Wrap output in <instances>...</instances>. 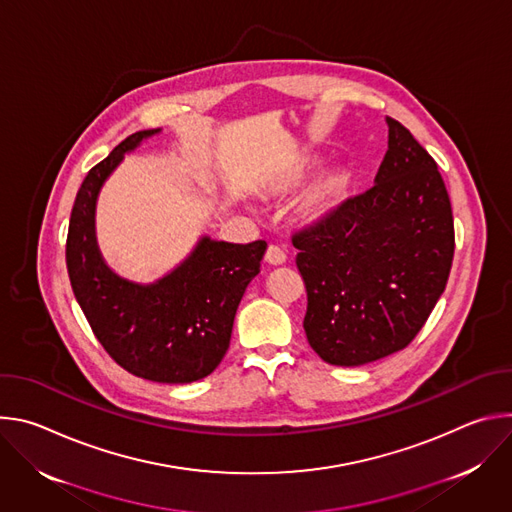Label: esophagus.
I'll list each match as a JSON object with an SVG mask.
<instances>
[{
	"mask_svg": "<svg viewBox=\"0 0 512 512\" xmlns=\"http://www.w3.org/2000/svg\"><path fill=\"white\" fill-rule=\"evenodd\" d=\"M285 253L277 247V245H269L267 247V251H265V263H269V265H283L285 263Z\"/></svg>",
	"mask_w": 512,
	"mask_h": 512,
	"instance_id": "obj_1",
	"label": "esophagus"
}]
</instances>
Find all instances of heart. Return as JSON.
Instances as JSON below:
<instances>
[{
  "instance_id": "b5f03b06",
  "label": "heart",
  "mask_w": 512,
  "mask_h": 512,
  "mask_svg": "<svg viewBox=\"0 0 512 512\" xmlns=\"http://www.w3.org/2000/svg\"><path fill=\"white\" fill-rule=\"evenodd\" d=\"M318 166L316 156H302L283 168L269 184L275 194H287L300 188L308 176ZM350 174L342 168H334L322 172L304 192L300 200V216L310 225H320L340 208L348 190H350Z\"/></svg>"
}]
</instances>
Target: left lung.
I'll return each mask as SVG.
<instances>
[{"label":"left lung","instance_id":"1","mask_svg":"<svg viewBox=\"0 0 512 512\" xmlns=\"http://www.w3.org/2000/svg\"><path fill=\"white\" fill-rule=\"evenodd\" d=\"M375 186L294 237L306 281L304 330L336 367L403 350L444 294L454 259L450 196L433 158L387 117Z\"/></svg>","mask_w":512,"mask_h":512}]
</instances>
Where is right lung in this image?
Masks as SVG:
<instances>
[{
	"instance_id": "right-lung-1",
	"label": "right lung",
	"mask_w": 512,
	"mask_h": 512,
	"mask_svg": "<svg viewBox=\"0 0 512 512\" xmlns=\"http://www.w3.org/2000/svg\"><path fill=\"white\" fill-rule=\"evenodd\" d=\"M160 133L129 135L87 174L70 214L66 267L81 310L119 367L145 381L186 385L208 377L227 354L237 308L267 243L235 245L202 235L176 267L150 283L109 267L97 241L99 194L123 158Z\"/></svg>"
}]
</instances>
